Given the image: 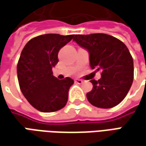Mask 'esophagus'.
Returning a JSON list of instances; mask_svg holds the SVG:
<instances>
[{"instance_id":"obj_1","label":"esophagus","mask_w":146,"mask_h":146,"mask_svg":"<svg viewBox=\"0 0 146 146\" xmlns=\"http://www.w3.org/2000/svg\"><path fill=\"white\" fill-rule=\"evenodd\" d=\"M75 82L77 83V84H82V83L84 82V81H82L81 79H76V80H75Z\"/></svg>"}]
</instances>
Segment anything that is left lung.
<instances>
[{
	"mask_svg": "<svg viewBox=\"0 0 146 146\" xmlns=\"http://www.w3.org/2000/svg\"><path fill=\"white\" fill-rule=\"evenodd\" d=\"M73 40L90 52L91 69L101 71L102 77L91 80L93 90L86 94L90 104L110 109L127 95L133 81V60L126 45L105 33L75 35Z\"/></svg>",
	"mask_w": 146,
	"mask_h": 146,
	"instance_id": "1",
	"label": "left lung"
}]
</instances>
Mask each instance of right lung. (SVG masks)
<instances>
[{"mask_svg": "<svg viewBox=\"0 0 146 146\" xmlns=\"http://www.w3.org/2000/svg\"><path fill=\"white\" fill-rule=\"evenodd\" d=\"M74 35L56 33L40 35L28 41L17 63V78L21 91L36 110L51 113L64 108L73 80H59L52 67L59 61L58 52Z\"/></svg>", "mask_w": 146, "mask_h": 146, "instance_id": "right-lung-1", "label": "right lung"}]
</instances>
